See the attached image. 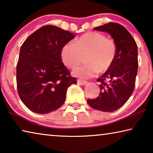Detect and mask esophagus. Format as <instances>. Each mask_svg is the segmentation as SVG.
<instances>
[{"label":"esophagus","instance_id":"34e87169","mask_svg":"<svg viewBox=\"0 0 153 153\" xmlns=\"http://www.w3.org/2000/svg\"><path fill=\"white\" fill-rule=\"evenodd\" d=\"M77 84L82 85V86H85V85H86L88 84V82L83 81V80H79V79H77Z\"/></svg>","mask_w":153,"mask_h":153}]
</instances>
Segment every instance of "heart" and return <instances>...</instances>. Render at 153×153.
<instances>
[{"mask_svg":"<svg viewBox=\"0 0 153 153\" xmlns=\"http://www.w3.org/2000/svg\"><path fill=\"white\" fill-rule=\"evenodd\" d=\"M115 41L98 32H89L79 36L74 42H69L61 51L62 62L66 67L74 69L81 63L84 56V66L73 71L75 76L89 78L109 69L117 55Z\"/></svg>","mask_w":153,"mask_h":153,"instance_id":"1","label":"heart"}]
</instances>
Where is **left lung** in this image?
Segmentation results:
<instances>
[{
	"instance_id": "1",
	"label": "left lung",
	"mask_w": 153,
	"mask_h": 153,
	"mask_svg": "<svg viewBox=\"0 0 153 153\" xmlns=\"http://www.w3.org/2000/svg\"><path fill=\"white\" fill-rule=\"evenodd\" d=\"M94 30L107 32L117 50L113 65L97 79L100 82L99 96L87 102L94 109L113 112L122 107L134 92L138 65V47L132 36L120 24L111 22Z\"/></svg>"
}]
</instances>
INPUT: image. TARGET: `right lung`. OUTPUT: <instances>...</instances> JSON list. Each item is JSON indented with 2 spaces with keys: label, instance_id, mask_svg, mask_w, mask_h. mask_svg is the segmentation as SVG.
Masks as SVG:
<instances>
[{
  "label": "right lung",
  "instance_id": "1",
  "mask_svg": "<svg viewBox=\"0 0 153 153\" xmlns=\"http://www.w3.org/2000/svg\"><path fill=\"white\" fill-rule=\"evenodd\" d=\"M74 38L69 31L45 25L21 46L17 65L18 94L33 112L46 114L56 110L65 100L67 88L77 84L61 57L63 46Z\"/></svg>",
  "mask_w": 153,
  "mask_h": 153
}]
</instances>
